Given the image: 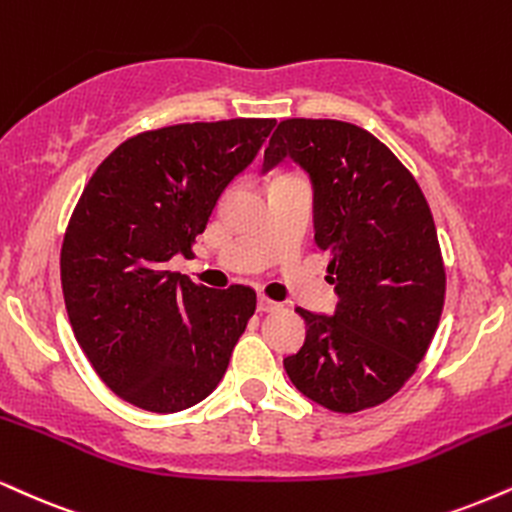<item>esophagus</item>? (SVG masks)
<instances>
[{
	"instance_id": "esophagus-1",
	"label": "esophagus",
	"mask_w": 512,
	"mask_h": 512,
	"mask_svg": "<svg viewBox=\"0 0 512 512\" xmlns=\"http://www.w3.org/2000/svg\"><path fill=\"white\" fill-rule=\"evenodd\" d=\"M279 303H274V300L264 298V295H260V300H257V312H274L279 310Z\"/></svg>"
}]
</instances>
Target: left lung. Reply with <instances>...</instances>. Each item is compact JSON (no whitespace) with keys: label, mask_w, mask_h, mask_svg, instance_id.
Wrapping results in <instances>:
<instances>
[{"label":"left lung","mask_w":512,"mask_h":512,"mask_svg":"<svg viewBox=\"0 0 512 512\" xmlns=\"http://www.w3.org/2000/svg\"><path fill=\"white\" fill-rule=\"evenodd\" d=\"M286 159L312 181L315 240L331 252L338 305L334 315L298 307L305 343L283 367L326 410L374 408L415 374L439 326L446 272L434 217L410 171L353 123L281 121L264 174Z\"/></svg>","instance_id":"1"}]
</instances>
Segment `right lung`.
Instances as JSON below:
<instances>
[{"instance_id":"add662e5","label":"right lung","mask_w":512,"mask_h":512,"mask_svg":"<svg viewBox=\"0 0 512 512\" xmlns=\"http://www.w3.org/2000/svg\"><path fill=\"white\" fill-rule=\"evenodd\" d=\"M274 126L229 119L133 135L97 166L73 209L61 245L69 322L100 379L135 408L186 410L226 374L255 291H212L166 262L193 255L221 193Z\"/></svg>"}]
</instances>
